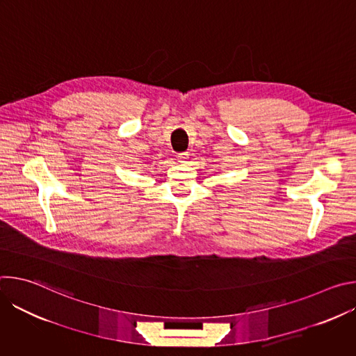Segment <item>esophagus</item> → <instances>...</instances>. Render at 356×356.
<instances>
[{
	"mask_svg": "<svg viewBox=\"0 0 356 356\" xmlns=\"http://www.w3.org/2000/svg\"><path fill=\"white\" fill-rule=\"evenodd\" d=\"M177 158H179L180 162H186L188 159V154H187V152H184V154H179Z\"/></svg>",
	"mask_w": 356,
	"mask_h": 356,
	"instance_id": "esophagus-1",
	"label": "esophagus"
}]
</instances>
